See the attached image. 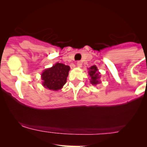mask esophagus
<instances>
[{"label":"esophagus","instance_id":"34e87169","mask_svg":"<svg viewBox=\"0 0 147 147\" xmlns=\"http://www.w3.org/2000/svg\"><path fill=\"white\" fill-rule=\"evenodd\" d=\"M76 65H77L78 67H82V61H77V62H76Z\"/></svg>","mask_w":147,"mask_h":147}]
</instances>
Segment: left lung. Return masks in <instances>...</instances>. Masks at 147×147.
I'll list each match as a JSON object with an SVG mask.
<instances>
[{"mask_svg":"<svg viewBox=\"0 0 147 147\" xmlns=\"http://www.w3.org/2000/svg\"><path fill=\"white\" fill-rule=\"evenodd\" d=\"M89 74L91 76V83L94 85H96L97 84L100 83L99 79H100V73L98 72V69L95 65H92L91 68H89Z\"/></svg>","mask_w":147,"mask_h":147,"instance_id":"obj_1","label":"left lung"}]
</instances>
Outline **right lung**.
<instances>
[{
  "mask_svg": "<svg viewBox=\"0 0 147 147\" xmlns=\"http://www.w3.org/2000/svg\"><path fill=\"white\" fill-rule=\"evenodd\" d=\"M70 67L57 63L52 68L45 70L42 74L43 86L50 90H58L66 83Z\"/></svg>",
  "mask_w": 147,
  "mask_h": 147,
  "instance_id": "right-lung-1",
  "label": "right lung"
}]
</instances>
